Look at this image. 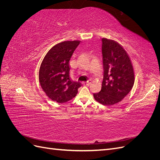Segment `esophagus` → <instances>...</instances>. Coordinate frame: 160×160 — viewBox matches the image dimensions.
<instances>
[{"instance_id": "34e87169", "label": "esophagus", "mask_w": 160, "mask_h": 160, "mask_svg": "<svg viewBox=\"0 0 160 160\" xmlns=\"http://www.w3.org/2000/svg\"><path fill=\"white\" fill-rule=\"evenodd\" d=\"M91 79H89V80H88V81H87V82H83V84L84 85H86V86H88V85H90V83H91Z\"/></svg>"}]
</instances>
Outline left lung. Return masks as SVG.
<instances>
[{
  "label": "left lung",
  "instance_id": "8db88e82",
  "mask_svg": "<svg viewBox=\"0 0 160 160\" xmlns=\"http://www.w3.org/2000/svg\"><path fill=\"white\" fill-rule=\"evenodd\" d=\"M103 80L101 90L94 99L104 105L120 102L132 90L135 82L134 70L128 52L115 41L103 38Z\"/></svg>",
  "mask_w": 160,
  "mask_h": 160
}]
</instances>
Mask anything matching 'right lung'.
<instances>
[{"label": "right lung", "instance_id": "right-lung-1", "mask_svg": "<svg viewBox=\"0 0 160 160\" xmlns=\"http://www.w3.org/2000/svg\"><path fill=\"white\" fill-rule=\"evenodd\" d=\"M80 41H66L53 46L43 59L38 72L41 87L48 98L59 103L77 95L81 86L70 77L69 61Z\"/></svg>", "mask_w": 160, "mask_h": 160}]
</instances>
